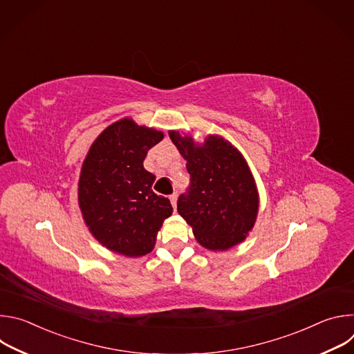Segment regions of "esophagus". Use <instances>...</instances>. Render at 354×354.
Listing matches in <instances>:
<instances>
[{
	"label": "esophagus",
	"instance_id": "obj_1",
	"mask_svg": "<svg viewBox=\"0 0 354 354\" xmlns=\"http://www.w3.org/2000/svg\"><path fill=\"white\" fill-rule=\"evenodd\" d=\"M169 198H171V203H172L174 209H176V201H178V194H176V193H174V194H171V196H169Z\"/></svg>",
	"mask_w": 354,
	"mask_h": 354
}]
</instances>
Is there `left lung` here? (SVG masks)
Here are the masks:
<instances>
[{
  "instance_id": "1",
  "label": "left lung",
  "mask_w": 354,
  "mask_h": 354,
  "mask_svg": "<svg viewBox=\"0 0 354 354\" xmlns=\"http://www.w3.org/2000/svg\"><path fill=\"white\" fill-rule=\"evenodd\" d=\"M169 137L190 175L187 192L178 198V213L197 242L210 250L242 242L259 210L257 183L242 154L220 136H209L203 144L175 130Z\"/></svg>"
}]
</instances>
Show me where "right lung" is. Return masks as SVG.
Here are the masks:
<instances>
[{
    "label": "right lung",
    "mask_w": 354,
    "mask_h": 354,
    "mask_svg": "<svg viewBox=\"0 0 354 354\" xmlns=\"http://www.w3.org/2000/svg\"><path fill=\"white\" fill-rule=\"evenodd\" d=\"M162 131L124 118L92 142L78 182V205L95 239L116 254L136 258L153 250L172 214L171 201L153 192L156 176L144 169Z\"/></svg>",
    "instance_id": "add662e5"
}]
</instances>
